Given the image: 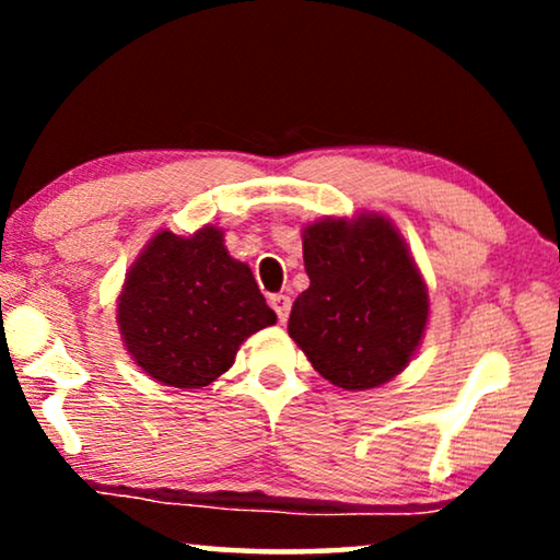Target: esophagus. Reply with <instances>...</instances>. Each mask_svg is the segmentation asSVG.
Instances as JSON below:
<instances>
[{"instance_id":"1","label":"esophagus","mask_w":560,"mask_h":560,"mask_svg":"<svg viewBox=\"0 0 560 560\" xmlns=\"http://www.w3.org/2000/svg\"><path fill=\"white\" fill-rule=\"evenodd\" d=\"M270 305L275 308V313H278V318L280 320H288V316H290V298L288 295H282V293H278V295H270Z\"/></svg>"}]
</instances>
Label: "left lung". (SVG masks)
Instances as JSON below:
<instances>
[{
    "mask_svg": "<svg viewBox=\"0 0 560 560\" xmlns=\"http://www.w3.org/2000/svg\"><path fill=\"white\" fill-rule=\"evenodd\" d=\"M311 285L295 298L288 334L320 377L372 389L400 374L428 324V290L393 221L380 213L303 229Z\"/></svg>",
    "mask_w": 560,
    "mask_h": 560,
    "instance_id": "1",
    "label": "left lung"
}]
</instances>
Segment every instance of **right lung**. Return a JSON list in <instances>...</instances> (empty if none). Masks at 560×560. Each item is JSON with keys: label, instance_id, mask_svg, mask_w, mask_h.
I'll use <instances>...</instances> for the list:
<instances>
[{"label": "right lung", "instance_id": "right-lung-1", "mask_svg": "<svg viewBox=\"0 0 560 560\" xmlns=\"http://www.w3.org/2000/svg\"><path fill=\"white\" fill-rule=\"evenodd\" d=\"M275 320L255 275L229 257L217 226L152 236L117 303L135 362L152 380L186 389L211 385L234 364L242 341Z\"/></svg>", "mask_w": 560, "mask_h": 560}]
</instances>
